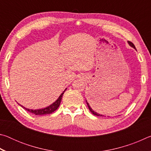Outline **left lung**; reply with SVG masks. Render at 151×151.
I'll return each instance as SVG.
<instances>
[{"label":"left lung","mask_w":151,"mask_h":151,"mask_svg":"<svg viewBox=\"0 0 151 151\" xmlns=\"http://www.w3.org/2000/svg\"><path fill=\"white\" fill-rule=\"evenodd\" d=\"M128 43H129V45L131 46V47H133L134 49H136V48H135V46L134 45V44L132 42H131V41H128ZM86 104H87V106H88V109H89V110H90V111L92 112V113H93V114H94V115H96V116H103V115H102V114H98V113H96V112H94L93 109H92L91 108V106H89V104H88V103H87V101H86Z\"/></svg>","instance_id":"1"}]
</instances>
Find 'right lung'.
I'll use <instances>...</instances> for the list:
<instances>
[{"label":"right lung","instance_id":"right-lung-1","mask_svg":"<svg viewBox=\"0 0 151 151\" xmlns=\"http://www.w3.org/2000/svg\"><path fill=\"white\" fill-rule=\"evenodd\" d=\"M66 90V88L65 89V91H64L63 93L60 94V96L58 97V99L57 101H56L54 103H52V104H50L49 106L48 107H46L45 109H37V110H32V109H27L25 108V107L21 106L22 108H24L26 111H29L30 112H31V113L35 114V115H44V114H51L53 112H55L56 110H57L58 106H59L60 104V102L61 100H62V97L64 93H65V91Z\"/></svg>","mask_w":151,"mask_h":151}]
</instances>
